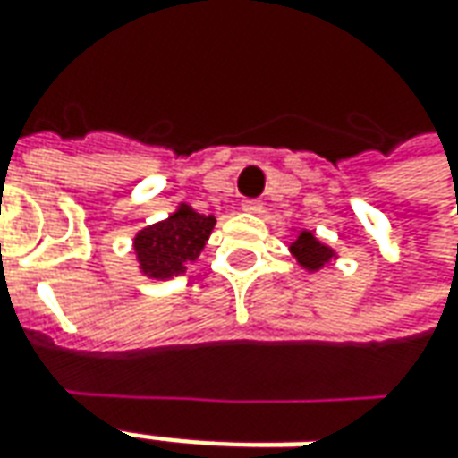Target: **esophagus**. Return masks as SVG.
Listing matches in <instances>:
<instances>
[{
    "label": "esophagus",
    "mask_w": 458,
    "mask_h": 458,
    "mask_svg": "<svg viewBox=\"0 0 458 458\" xmlns=\"http://www.w3.org/2000/svg\"><path fill=\"white\" fill-rule=\"evenodd\" d=\"M242 210H248V213H260V210H263V203H260V200H242Z\"/></svg>",
    "instance_id": "esophagus-1"
}]
</instances>
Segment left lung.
<instances>
[{
    "instance_id": "obj_1",
    "label": "left lung",
    "mask_w": 458,
    "mask_h": 458,
    "mask_svg": "<svg viewBox=\"0 0 458 458\" xmlns=\"http://www.w3.org/2000/svg\"><path fill=\"white\" fill-rule=\"evenodd\" d=\"M291 253L298 258V263L306 270H320L323 266H328L331 258H334V250H331L328 245H323V242H320L313 233H308V230H303V233L291 242Z\"/></svg>"
}]
</instances>
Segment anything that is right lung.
I'll return each mask as SVG.
<instances>
[{"mask_svg":"<svg viewBox=\"0 0 458 458\" xmlns=\"http://www.w3.org/2000/svg\"><path fill=\"white\" fill-rule=\"evenodd\" d=\"M216 225L213 216H200L190 205H180L167 220H160L150 228H142L135 235V255L140 270L148 278H173L185 273L192 260L205 248Z\"/></svg>","mask_w":458,"mask_h":458,"instance_id":"add662e5","label":"right lung"}]
</instances>
